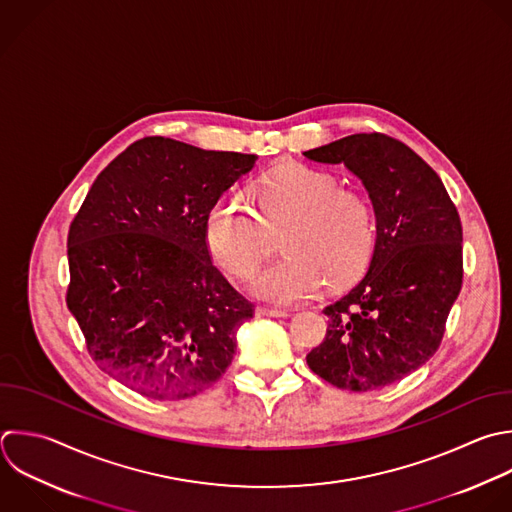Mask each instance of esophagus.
<instances>
[{"label":"esophagus","instance_id":"34e87169","mask_svg":"<svg viewBox=\"0 0 512 512\" xmlns=\"http://www.w3.org/2000/svg\"><path fill=\"white\" fill-rule=\"evenodd\" d=\"M256 316H276V318H284V316H288V312H286V310H280V308L258 306V308H256Z\"/></svg>","mask_w":512,"mask_h":512}]
</instances>
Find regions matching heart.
<instances>
[{"label": "heart", "mask_w": 512, "mask_h": 512, "mask_svg": "<svg viewBox=\"0 0 512 512\" xmlns=\"http://www.w3.org/2000/svg\"><path fill=\"white\" fill-rule=\"evenodd\" d=\"M374 230L366 196L306 166L274 172L258 192V212L228 192L206 216L210 252L238 278H248L270 252L272 234L284 232L286 256L252 280L258 298L278 304L312 298L326 280L332 288L352 284L370 260Z\"/></svg>", "instance_id": "b5f03b06"}]
</instances>
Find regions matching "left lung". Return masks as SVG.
Wrapping results in <instances>:
<instances>
[{
    "label": "left lung",
    "mask_w": 512,
    "mask_h": 512,
    "mask_svg": "<svg viewBox=\"0 0 512 512\" xmlns=\"http://www.w3.org/2000/svg\"><path fill=\"white\" fill-rule=\"evenodd\" d=\"M344 164L366 188L376 242L364 278L324 308L328 328L306 362L352 392L378 390L438 350L462 286V226L438 174L406 144L372 132L304 152Z\"/></svg>",
    "instance_id": "8db88e82"
}]
</instances>
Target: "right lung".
<instances>
[{
    "mask_svg": "<svg viewBox=\"0 0 512 512\" xmlns=\"http://www.w3.org/2000/svg\"><path fill=\"white\" fill-rule=\"evenodd\" d=\"M254 154L150 136L92 184L68 234L66 302L94 362L156 400L210 388L254 316L212 264L206 216Z\"/></svg>",
    "mask_w": 512,
    "mask_h": 512,
    "instance_id": "add662e5",
    "label": "right lung"
}]
</instances>
